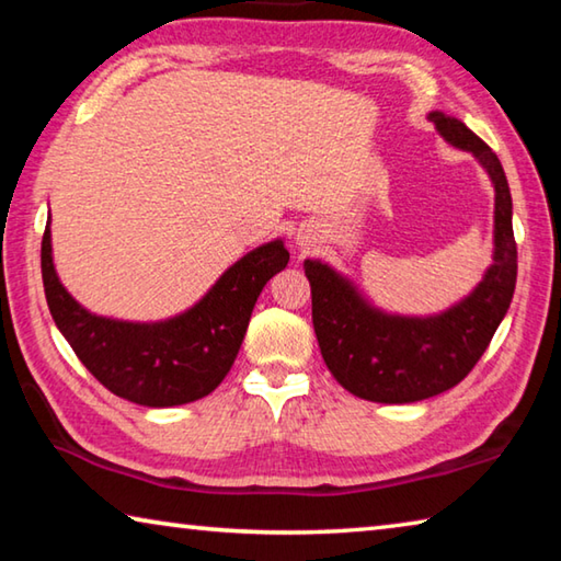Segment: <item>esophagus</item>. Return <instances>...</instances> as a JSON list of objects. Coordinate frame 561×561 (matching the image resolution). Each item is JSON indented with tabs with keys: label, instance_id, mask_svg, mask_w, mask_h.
Returning a JSON list of instances; mask_svg holds the SVG:
<instances>
[{
	"label": "esophagus",
	"instance_id": "34e87169",
	"mask_svg": "<svg viewBox=\"0 0 561 561\" xmlns=\"http://www.w3.org/2000/svg\"><path fill=\"white\" fill-rule=\"evenodd\" d=\"M297 242H299L301 247H307V250H309V240H307V237H304V234H299V237H297Z\"/></svg>",
	"mask_w": 561,
	"mask_h": 561
}]
</instances>
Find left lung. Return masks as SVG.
<instances>
[{
    "mask_svg": "<svg viewBox=\"0 0 561 561\" xmlns=\"http://www.w3.org/2000/svg\"><path fill=\"white\" fill-rule=\"evenodd\" d=\"M428 118L450 146L474 156L495 187V252L478 287L440 314L401 317L374 307L327 262H304L324 364L348 393L374 403H415L458 386L485 354L515 294L517 244L505 170L462 121L440 111Z\"/></svg>",
    "mask_w": 561,
    "mask_h": 561,
    "instance_id": "8db88e82",
    "label": "left lung"
}]
</instances>
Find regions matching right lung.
Segmentation results:
<instances>
[{
  "instance_id": "obj_1",
  "label": "right lung",
  "mask_w": 561,
  "mask_h": 561,
  "mask_svg": "<svg viewBox=\"0 0 561 561\" xmlns=\"http://www.w3.org/2000/svg\"><path fill=\"white\" fill-rule=\"evenodd\" d=\"M287 262V247L272 240L237 260L201 301L180 314L123 321L81 307L56 274L49 225L42 240V279L56 327L111 393L148 408L193 403L222 383L242 346L254 301Z\"/></svg>"
}]
</instances>
